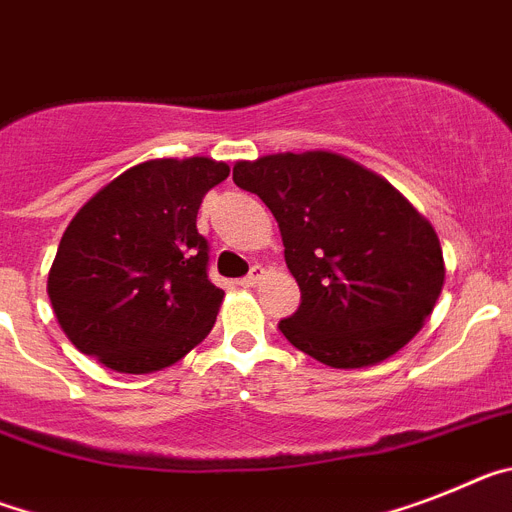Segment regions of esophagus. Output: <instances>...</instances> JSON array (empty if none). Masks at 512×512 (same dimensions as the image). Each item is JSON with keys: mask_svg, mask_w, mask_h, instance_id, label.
<instances>
[{"mask_svg": "<svg viewBox=\"0 0 512 512\" xmlns=\"http://www.w3.org/2000/svg\"><path fill=\"white\" fill-rule=\"evenodd\" d=\"M262 278H265V268H262V265H255V268H252L250 273L244 275L242 281H239V286H244V288H252V286H257V283H260Z\"/></svg>", "mask_w": 512, "mask_h": 512, "instance_id": "obj_1", "label": "esophagus"}]
</instances>
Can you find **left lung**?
Listing matches in <instances>:
<instances>
[{
  "mask_svg": "<svg viewBox=\"0 0 512 512\" xmlns=\"http://www.w3.org/2000/svg\"><path fill=\"white\" fill-rule=\"evenodd\" d=\"M234 182L278 221L301 304L278 330L332 368L384 361L441 296L443 250L428 219L384 177L330 151L234 164Z\"/></svg>",
  "mask_w": 512,
  "mask_h": 512,
  "instance_id": "left-lung-1",
  "label": "left lung"
}]
</instances>
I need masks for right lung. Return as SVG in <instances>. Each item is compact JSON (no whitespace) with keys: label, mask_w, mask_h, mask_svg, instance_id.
Wrapping results in <instances>:
<instances>
[{"label":"right lung","mask_w":512,"mask_h":512,"mask_svg":"<svg viewBox=\"0 0 512 512\" xmlns=\"http://www.w3.org/2000/svg\"><path fill=\"white\" fill-rule=\"evenodd\" d=\"M226 177L229 167L206 157L151 159L79 208L48 273L74 348L113 371L151 373L206 340L224 291L208 278L195 219Z\"/></svg>","instance_id":"right-lung-1"}]
</instances>
